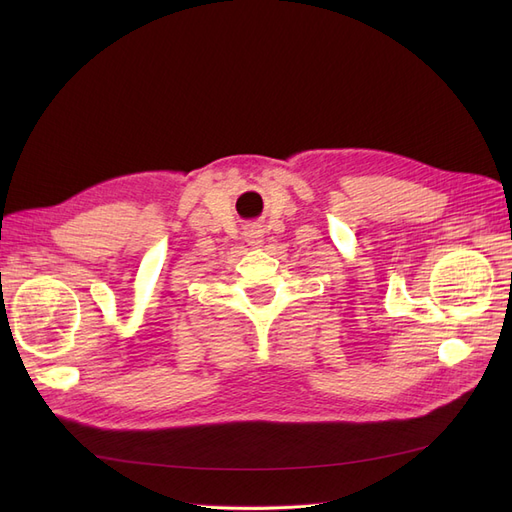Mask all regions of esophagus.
Instances as JSON below:
<instances>
[{"instance_id":"34e87169","label":"esophagus","mask_w":512,"mask_h":512,"mask_svg":"<svg viewBox=\"0 0 512 512\" xmlns=\"http://www.w3.org/2000/svg\"><path fill=\"white\" fill-rule=\"evenodd\" d=\"M245 241H247V245L260 247L262 245V232H260V228H256V226L245 228Z\"/></svg>"}]
</instances>
